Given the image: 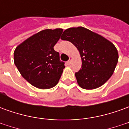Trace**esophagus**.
I'll use <instances>...</instances> for the list:
<instances>
[{"instance_id": "obj_1", "label": "esophagus", "mask_w": 129, "mask_h": 129, "mask_svg": "<svg viewBox=\"0 0 129 129\" xmlns=\"http://www.w3.org/2000/svg\"><path fill=\"white\" fill-rule=\"evenodd\" d=\"M72 59H73V57H71V56H70V59H69V60H68V64H70V63H71V61H72Z\"/></svg>"}]
</instances>
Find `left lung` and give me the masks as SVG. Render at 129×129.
<instances>
[{
	"instance_id": "obj_1",
	"label": "left lung",
	"mask_w": 129,
	"mask_h": 129,
	"mask_svg": "<svg viewBox=\"0 0 129 129\" xmlns=\"http://www.w3.org/2000/svg\"><path fill=\"white\" fill-rule=\"evenodd\" d=\"M61 39L72 43L80 54L82 65L75 77L81 88H97L113 74L119 56L110 41L84 27L66 29Z\"/></svg>"
}]
</instances>
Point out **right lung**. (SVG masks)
<instances>
[{
	"label": "right lung",
	"instance_id": "1",
	"mask_svg": "<svg viewBox=\"0 0 129 129\" xmlns=\"http://www.w3.org/2000/svg\"><path fill=\"white\" fill-rule=\"evenodd\" d=\"M63 29H46L33 34L16 48L14 64L25 80L39 89H49L58 84L65 68L54 46Z\"/></svg>",
	"mask_w": 129,
	"mask_h": 129
}]
</instances>
